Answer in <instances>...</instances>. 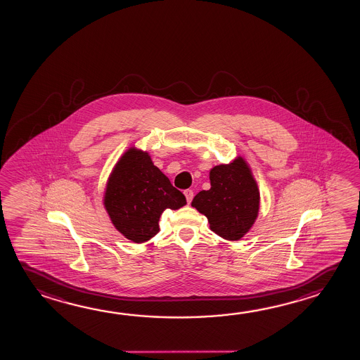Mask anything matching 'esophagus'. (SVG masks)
I'll return each instance as SVG.
<instances>
[{"label":"esophagus","mask_w":360,"mask_h":360,"mask_svg":"<svg viewBox=\"0 0 360 360\" xmlns=\"http://www.w3.org/2000/svg\"><path fill=\"white\" fill-rule=\"evenodd\" d=\"M184 194L186 196V201H188V204H190V202H191V200L194 198V191L188 188V190H185V191H184Z\"/></svg>","instance_id":"esophagus-1"}]
</instances>
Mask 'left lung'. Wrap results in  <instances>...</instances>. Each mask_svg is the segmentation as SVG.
Here are the masks:
<instances>
[{"instance_id": "8db88e82", "label": "left lung", "mask_w": 360, "mask_h": 360, "mask_svg": "<svg viewBox=\"0 0 360 360\" xmlns=\"http://www.w3.org/2000/svg\"><path fill=\"white\" fill-rule=\"evenodd\" d=\"M212 188L195 196L191 205L204 214L210 229L224 239L236 241L250 230L259 212L257 181L243 158L210 170Z\"/></svg>"}]
</instances>
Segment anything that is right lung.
Listing matches in <instances>:
<instances>
[{
    "label": "right lung",
    "instance_id": "add662e5",
    "mask_svg": "<svg viewBox=\"0 0 360 360\" xmlns=\"http://www.w3.org/2000/svg\"><path fill=\"white\" fill-rule=\"evenodd\" d=\"M103 204L115 228L139 244L159 233L165 209L177 210L186 199L153 164L148 153L131 148L115 165Z\"/></svg>",
    "mask_w": 360,
    "mask_h": 360
}]
</instances>
